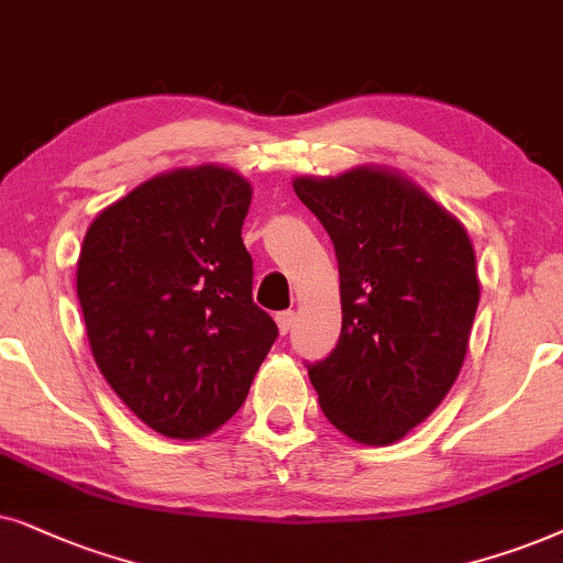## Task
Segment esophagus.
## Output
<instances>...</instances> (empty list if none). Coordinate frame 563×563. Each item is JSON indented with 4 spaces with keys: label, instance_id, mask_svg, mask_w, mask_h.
Instances as JSON below:
<instances>
[{
    "label": "esophagus",
    "instance_id": "1",
    "mask_svg": "<svg viewBox=\"0 0 563 563\" xmlns=\"http://www.w3.org/2000/svg\"><path fill=\"white\" fill-rule=\"evenodd\" d=\"M275 321H277V329H280V334H288L290 327H294V321H296V313L294 311H280L275 317Z\"/></svg>",
    "mask_w": 563,
    "mask_h": 563
}]
</instances>
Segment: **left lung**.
<instances>
[{"label":"left lung","instance_id":"left-lung-1","mask_svg":"<svg viewBox=\"0 0 563 563\" xmlns=\"http://www.w3.org/2000/svg\"><path fill=\"white\" fill-rule=\"evenodd\" d=\"M294 190L340 267V342L306 363L321 411L357 443H396L461 373L478 306L474 246L459 219L394 172L298 177Z\"/></svg>","mask_w":563,"mask_h":563}]
</instances>
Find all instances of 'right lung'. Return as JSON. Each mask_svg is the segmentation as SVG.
Returning <instances> with one entry per match:
<instances>
[{
	"instance_id": "obj_1",
	"label": "right lung",
	"mask_w": 563,
	"mask_h": 563,
	"mask_svg": "<svg viewBox=\"0 0 563 563\" xmlns=\"http://www.w3.org/2000/svg\"><path fill=\"white\" fill-rule=\"evenodd\" d=\"M250 203L236 172L175 169L104 208L81 244L77 296L97 368L167 438L229 422L277 336L252 301Z\"/></svg>"
}]
</instances>
